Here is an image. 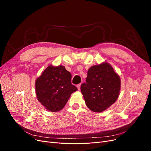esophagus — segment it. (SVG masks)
<instances>
[{"label":"esophagus","instance_id":"1","mask_svg":"<svg viewBox=\"0 0 151 151\" xmlns=\"http://www.w3.org/2000/svg\"><path fill=\"white\" fill-rule=\"evenodd\" d=\"M81 84H78V85H77V89H78V90H80V88H81Z\"/></svg>","mask_w":151,"mask_h":151}]
</instances>
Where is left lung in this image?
I'll list each match as a JSON object with an SVG mask.
<instances>
[{"instance_id": "8db88e82", "label": "left lung", "mask_w": 151, "mask_h": 151, "mask_svg": "<svg viewBox=\"0 0 151 151\" xmlns=\"http://www.w3.org/2000/svg\"><path fill=\"white\" fill-rule=\"evenodd\" d=\"M86 83L81 86L86 106L94 112H102L115 103L121 88L119 76L107 62L91 67Z\"/></svg>"}]
</instances>
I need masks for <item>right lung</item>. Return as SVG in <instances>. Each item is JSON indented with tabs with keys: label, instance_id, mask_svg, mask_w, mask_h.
<instances>
[{
	"label": "right lung",
	"instance_id": "obj_1",
	"mask_svg": "<svg viewBox=\"0 0 151 151\" xmlns=\"http://www.w3.org/2000/svg\"><path fill=\"white\" fill-rule=\"evenodd\" d=\"M72 75L64 66L49 65L35 81L36 97L52 112L61 110L70 95L77 90L71 83Z\"/></svg>",
	"mask_w": 151,
	"mask_h": 151
}]
</instances>
